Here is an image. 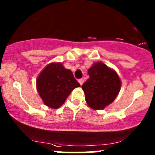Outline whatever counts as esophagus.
<instances>
[{"instance_id":"obj_1","label":"esophagus","mask_w":155,"mask_h":155,"mask_svg":"<svg viewBox=\"0 0 155 155\" xmlns=\"http://www.w3.org/2000/svg\"><path fill=\"white\" fill-rule=\"evenodd\" d=\"M83 79H79V84H80L81 85H82V84H83Z\"/></svg>"}]
</instances>
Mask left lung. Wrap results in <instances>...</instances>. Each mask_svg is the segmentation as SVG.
Listing matches in <instances>:
<instances>
[{
	"label": "left lung",
	"instance_id": "obj_1",
	"mask_svg": "<svg viewBox=\"0 0 155 155\" xmlns=\"http://www.w3.org/2000/svg\"><path fill=\"white\" fill-rule=\"evenodd\" d=\"M89 79L82 85L85 101L91 108L102 109L113 102L121 88V81L114 70L104 64H94L87 71Z\"/></svg>",
	"mask_w": 155,
	"mask_h": 155
}]
</instances>
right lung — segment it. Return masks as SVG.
<instances>
[{"label":"right lung","instance_id":"add662e5","mask_svg":"<svg viewBox=\"0 0 155 155\" xmlns=\"http://www.w3.org/2000/svg\"><path fill=\"white\" fill-rule=\"evenodd\" d=\"M80 86L73 73L61 63L48 65L38 76L37 91L48 107L58 109L65 102L72 91Z\"/></svg>","mask_w":155,"mask_h":155}]
</instances>
